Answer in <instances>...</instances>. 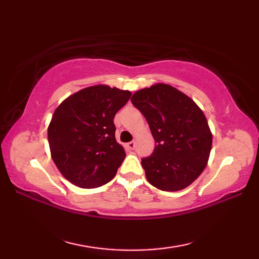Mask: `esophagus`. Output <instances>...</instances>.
Wrapping results in <instances>:
<instances>
[{
	"label": "esophagus",
	"mask_w": 259,
	"mask_h": 259,
	"mask_svg": "<svg viewBox=\"0 0 259 259\" xmlns=\"http://www.w3.org/2000/svg\"><path fill=\"white\" fill-rule=\"evenodd\" d=\"M126 147H128L129 149L134 150L135 148H136V142L135 141H130V142H128V144H126Z\"/></svg>",
	"instance_id": "obj_1"
}]
</instances>
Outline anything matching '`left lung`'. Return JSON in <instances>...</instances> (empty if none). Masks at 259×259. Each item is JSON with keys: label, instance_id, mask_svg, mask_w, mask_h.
Instances as JSON below:
<instances>
[{"label": "left lung", "instance_id": "left-lung-1", "mask_svg": "<svg viewBox=\"0 0 259 259\" xmlns=\"http://www.w3.org/2000/svg\"><path fill=\"white\" fill-rule=\"evenodd\" d=\"M131 102L156 141L151 156L141 159L148 181L162 191L188 187L205 169L211 150L205 114L189 97L163 83L137 91Z\"/></svg>", "mask_w": 259, "mask_h": 259}]
</instances>
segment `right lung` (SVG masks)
<instances>
[{
	"label": "right lung",
	"instance_id": "right-lung-1",
	"mask_svg": "<svg viewBox=\"0 0 259 259\" xmlns=\"http://www.w3.org/2000/svg\"><path fill=\"white\" fill-rule=\"evenodd\" d=\"M130 91L95 85L60 104L48 129L52 159L60 172L81 188H97L111 180L125 157L115 140V113Z\"/></svg>",
	"mask_w": 259,
	"mask_h": 259
}]
</instances>
